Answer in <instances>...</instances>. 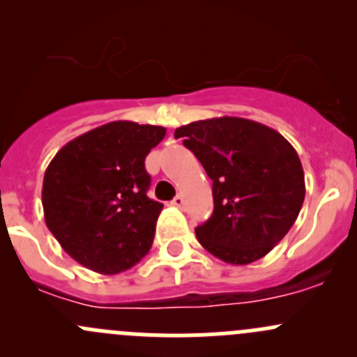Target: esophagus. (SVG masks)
Segmentation results:
<instances>
[{
  "label": "esophagus",
  "instance_id": "obj_1",
  "mask_svg": "<svg viewBox=\"0 0 357 357\" xmlns=\"http://www.w3.org/2000/svg\"><path fill=\"white\" fill-rule=\"evenodd\" d=\"M172 205H174V207L181 208L183 205H185V200H183L181 195H178V197H174V200H172Z\"/></svg>",
  "mask_w": 357,
  "mask_h": 357
}]
</instances>
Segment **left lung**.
Segmentation results:
<instances>
[{
    "label": "left lung",
    "mask_w": 357,
    "mask_h": 357,
    "mask_svg": "<svg viewBox=\"0 0 357 357\" xmlns=\"http://www.w3.org/2000/svg\"><path fill=\"white\" fill-rule=\"evenodd\" d=\"M174 136L212 179L214 212L195 229L200 245L235 266L264 257L304 204V171L294 146L275 129L242 117L197 121Z\"/></svg>",
    "instance_id": "obj_1"
}]
</instances>
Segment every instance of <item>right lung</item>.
<instances>
[{
	"label": "right lung",
	"instance_id": "obj_1",
	"mask_svg": "<svg viewBox=\"0 0 357 357\" xmlns=\"http://www.w3.org/2000/svg\"><path fill=\"white\" fill-rule=\"evenodd\" d=\"M164 136L162 126L114 121L68 142L50 162L45 221L79 264L117 275L149 254L164 205L146 197L145 157Z\"/></svg>",
	"mask_w": 357,
	"mask_h": 357
}]
</instances>
